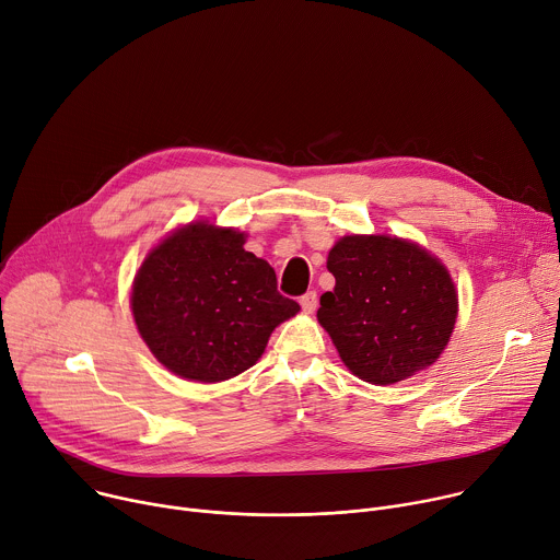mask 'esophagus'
<instances>
[{
    "instance_id": "34e87169",
    "label": "esophagus",
    "mask_w": 560,
    "mask_h": 560,
    "mask_svg": "<svg viewBox=\"0 0 560 560\" xmlns=\"http://www.w3.org/2000/svg\"><path fill=\"white\" fill-rule=\"evenodd\" d=\"M300 306L304 314H314L316 306H318V293L316 291H306L302 298H300Z\"/></svg>"
}]
</instances>
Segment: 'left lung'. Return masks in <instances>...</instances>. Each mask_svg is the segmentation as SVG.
I'll return each instance as SVG.
<instances>
[{"label":"left lung","mask_w":560,"mask_h":560,"mask_svg":"<svg viewBox=\"0 0 560 560\" xmlns=\"http://www.w3.org/2000/svg\"><path fill=\"white\" fill-rule=\"evenodd\" d=\"M334 291L318 323L364 383L394 385L439 360L458 316L447 267L427 248L392 235H345L327 258Z\"/></svg>","instance_id":"8db88e82"}]
</instances>
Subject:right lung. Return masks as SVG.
Listing matches in <instances>:
<instances>
[{
	"instance_id": "right-lung-1",
	"label": "right lung",
	"mask_w": 560,
	"mask_h": 560,
	"mask_svg": "<svg viewBox=\"0 0 560 560\" xmlns=\"http://www.w3.org/2000/svg\"><path fill=\"white\" fill-rule=\"evenodd\" d=\"M246 235L186 224L142 262L131 308L151 353L175 376L229 381L265 353L271 331L300 304L278 291L276 271L244 252Z\"/></svg>"
}]
</instances>
